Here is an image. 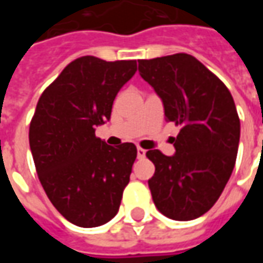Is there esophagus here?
Instances as JSON below:
<instances>
[{"label":"esophagus","mask_w":263,"mask_h":263,"mask_svg":"<svg viewBox=\"0 0 263 263\" xmlns=\"http://www.w3.org/2000/svg\"><path fill=\"white\" fill-rule=\"evenodd\" d=\"M145 154H146V151L142 148H138L137 149V155H138V159H142V158H145Z\"/></svg>","instance_id":"esophagus-1"}]
</instances>
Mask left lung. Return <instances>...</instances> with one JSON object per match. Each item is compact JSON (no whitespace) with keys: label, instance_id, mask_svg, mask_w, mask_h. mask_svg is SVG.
Returning <instances> with one entry per match:
<instances>
[{"label":"left lung","instance_id":"1","mask_svg":"<svg viewBox=\"0 0 263 263\" xmlns=\"http://www.w3.org/2000/svg\"><path fill=\"white\" fill-rule=\"evenodd\" d=\"M138 63L141 77L162 100L166 120L180 126L173 156L146 152L155 165L148 180L154 203L172 220H194L214 205L235 166L241 125L234 98L192 54Z\"/></svg>","mask_w":263,"mask_h":263}]
</instances>
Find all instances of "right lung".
I'll return each instance as SVG.
<instances>
[{"instance_id": "1", "label": "right lung", "mask_w": 263, "mask_h": 263, "mask_svg": "<svg viewBox=\"0 0 263 263\" xmlns=\"http://www.w3.org/2000/svg\"><path fill=\"white\" fill-rule=\"evenodd\" d=\"M135 71L137 60L83 56L37 101L29 126L37 176L54 209L77 227L114 218L129 183L137 146H109L96 137V128L109 120L117 94Z\"/></svg>"}]
</instances>
